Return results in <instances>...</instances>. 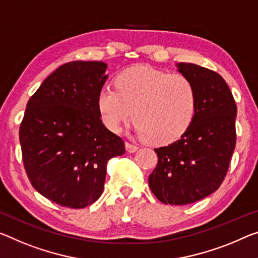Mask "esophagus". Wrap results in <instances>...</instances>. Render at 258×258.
Here are the masks:
<instances>
[{"label": "esophagus", "instance_id": "esophagus-1", "mask_svg": "<svg viewBox=\"0 0 258 258\" xmlns=\"http://www.w3.org/2000/svg\"><path fill=\"white\" fill-rule=\"evenodd\" d=\"M125 150H126V152L134 153V152L137 151L138 148L136 145H132V144H129V143H125Z\"/></svg>", "mask_w": 258, "mask_h": 258}]
</instances>
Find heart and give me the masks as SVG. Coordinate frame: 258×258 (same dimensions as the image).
I'll return each instance as SVG.
<instances>
[{
	"label": "heart",
	"mask_w": 258,
	"mask_h": 258,
	"mask_svg": "<svg viewBox=\"0 0 258 258\" xmlns=\"http://www.w3.org/2000/svg\"><path fill=\"white\" fill-rule=\"evenodd\" d=\"M114 84L97 97L99 116L112 133L133 115L137 136L164 146L180 140L195 120L197 92L183 75L137 66L118 74Z\"/></svg>",
	"instance_id": "heart-1"
}]
</instances>
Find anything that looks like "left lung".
I'll use <instances>...</instances> for the list:
<instances>
[{"label": "left lung", "mask_w": 258, "mask_h": 258, "mask_svg": "<svg viewBox=\"0 0 258 258\" xmlns=\"http://www.w3.org/2000/svg\"><path fill=\"white\" fill-rule=\"evenodd\" d=\"M197 92V112L179 141L154 149L158 164L149 185L165 204L185 205L211 195L220 187L235 149L236 105L225 79L215 71L176 63Z\"/></svg>", "instance_id": "1"}]
</instances>
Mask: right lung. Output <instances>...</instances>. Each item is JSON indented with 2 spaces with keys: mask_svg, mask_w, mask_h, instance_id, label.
Instances as JSON below:
<instances>
[{
  "mask_svg": "<svg viewBox=\"0 0 258 258\" xmlns=\"http://www.w3.org/2000/svg\"><path fill=\"white\" fill-rule=\"evenodd\" d=\"M106 69L100 61L66 63L26 105L19 128L24 167L34 189L61 207L94 203L104 191L107 161L125 152L98 113Z\"/></svg>",
  "mask_w": 258,
  "mask_h": 258,
  "instance_id": "1",
  "label": "right lung"
}]
</instances>
